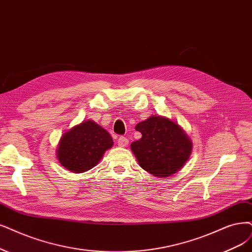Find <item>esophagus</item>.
<instances>
[{"label": "esophagus", "mask_w": 252, "mask_h": 252, "mask_svg": "<svg viewBox=\"0 0 252 252\" xmlns=\"http://www.w3.org/2000/svg\"><path fill=\"white\" fill-rule=\"evenodd\" d=\"M117 143H118V145H119V146H121V147H125V146H126V145L128 144V139H127L126 137L121 136V137H119Z\"/></svg>", "instance_id": "34e87169"}]
</instances>
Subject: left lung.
<instances>
[{
	"label": "left lung",
	"instance_id": "8db88e82",
	"mask_svg": "<svg viewBox=\"0 0 252 252\" xmlns=\"http://www.w3.org/2000/svg\"><path fill=\"white\" fill-rule=\"evenodd\" d=\"M135 128L142 137L131 144V150L141 168L157 178L176 173L190 158V138L170 119L151 116Z\"/></svg>",
	"mask_w": 252,
	"mask_h": 252
}]
</instances>
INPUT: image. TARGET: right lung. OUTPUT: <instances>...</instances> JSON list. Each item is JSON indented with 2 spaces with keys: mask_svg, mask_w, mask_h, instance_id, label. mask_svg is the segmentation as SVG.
Listing matches in <instances>:
<instances>
[{
  "mask_svg": "<svg viewBox=\"0 0 252 252\" xmlns=\"http://www.w3.org/2000/svg\"><path fill=\"white\" fill-rule=\"evenodd\" d=\"M112 145L113 140L105 128L94 121L86 120L62 135L57 158L69 171L82 173L98 164Z\"/></svg>",
  "mask_w": 252,
  "mask_h": 252,
  "instance_id": "right-lung-1",
  "label": "right lung"
}]
</instances>
